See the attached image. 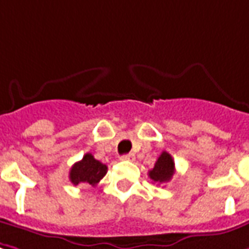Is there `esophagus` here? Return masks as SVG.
<instances>
[{
  "label": "esophagus",
  "mask_w": 249,
  "mask_h": 249,
  "mask_svg": "<svg viewBox=\"0 0 249 249\" xmlns=\"http://www.w3.org/2000/svg\"><path fill=\"white\" fill-rule=\"evenodd\" d=\"M121 160H135V155H133V154H125V155H123V157H121Z\"/></svg>",
  "instance_id": "esophagus-1"
}]
</instances>
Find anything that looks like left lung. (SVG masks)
<instances>
[{
    "mask_svg": "<svg viewBox=\"0 0 249 249\" xmlns=\"http://www.w3.org/2000/svg\"><path fill=\"white\" fill-rule=\"evenodd\" d=\"M174 174V160L172 158V155L166 151L160 154L158 157V160L155 162L154 167L148 172L150 178L154 182H158V184H163L167 182Z\"/></svg>",
    "mask_w": 249,
    "mask_h": 249,
    "instance_id": "1",
    "label": "left lung"
}]
</instances>
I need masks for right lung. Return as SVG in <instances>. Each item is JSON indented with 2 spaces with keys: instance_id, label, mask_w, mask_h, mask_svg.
<instances>
[{
  "instance_id": "right-lung-1",
  "label": "right lung",
  "mask_w": 249,
  "mask_h": 249,
  "mask_svg": "<svg viewBox=\"0 0 249 249\" xmlns=\"http://www.w3.org/2000/svg\"><path fill=\"white\" fill-rule=\"evenodd\" d=\"M106 172H107L106 165L95 160L92 154H86L82 160L76 162L75 165L71 167L69 180L73 185L89 184L94 187L105 177Z\"/></svg>"
}]
</instances>
